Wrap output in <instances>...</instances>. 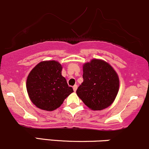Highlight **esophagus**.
<instances>
[{"label":"esophagus","mask_w":149,"mask_h":149,"mask_svg":"<svg viewBox=\"0 0 149 149\" xmlns=\"http://www.w3.org/2000/svg\"><path fill=\"white\" fill-rule=\"evenodd\" d=\"M77 89V84H74V85L73 86V90H74V92H76Z\"/></svg>","instance_id":"1"}]
</instances>
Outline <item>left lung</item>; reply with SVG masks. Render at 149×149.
Here are the masks:
<instances>
[{
    "label": "left lung",
    "instance_id": "8db88e82",
    "mask_svg": "<svg viewBox=\"0 0 149 149\" xmlns=\"http://www.w3.org/2000/svg\"><path fill=\"white\" fill-rule=\"evenodd\" d=\"M83 82L77 94L92 110H102L112 104L119 87V77L107 62L94 59L83 65Z\"/></svg>",
    "mask_w": 149,
    "mask_h": 149
}]
</instances>
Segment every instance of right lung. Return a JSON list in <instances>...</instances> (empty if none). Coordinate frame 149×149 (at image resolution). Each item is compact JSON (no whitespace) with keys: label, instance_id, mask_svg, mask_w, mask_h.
<instances>
[{"label":"right lung","instance_id":"add662e5","mask_svg":"<svg viewBox=\"0 0 149 149\" xmlns=\"http://www.w3.org/2000/svg\"><path fill=\"white\" fill-rule=\"evenodd\" d=\"M62 65L55 60L40 62L30 72L26 87L30 100L37 107L53 111L73 92L62 75Z\"/></svg>","mask_w":149,"mask_h":149}]
</instances>
